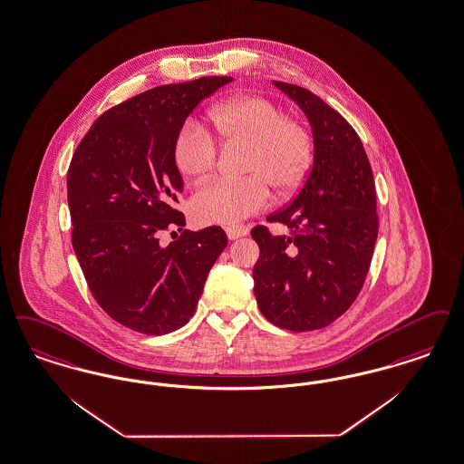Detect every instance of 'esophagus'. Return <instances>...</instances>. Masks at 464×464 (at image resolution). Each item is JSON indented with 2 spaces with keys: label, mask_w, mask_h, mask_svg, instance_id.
<instances>
[{
  "label": "esophagus",
  "mask_w": 464,
  "mask_h": 464,
  "mask_svg": "<svg viewBox=\"0 0 464 464\" xmlns=\"http://www.w3.org/2000/svg\"><path fill=\"white\" fill-rule=\"evenodd\" d=\"M226 235H227L229 240H237V238L248 235V227H245V226H229V227H226Z\"/></svg>",
  "instance_id": "1"
}]
</instances>
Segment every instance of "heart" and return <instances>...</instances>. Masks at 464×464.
<instances>
[{
    "label": "heart",
    "instance_id": "heart-1",
    "mask_svg": "<svg viewBox=\"0 0 464 464\" xmlns=\"http://www.w3.org/2000/svg\"><path fill=\"white\" fill-rule=\"evenodd\" d=\"M218 138L226 145H246L241 179H214L191 200V216L202 224H237L264 210L271 189L288 197L304 185L313 164V138L304 124L285 117L275 102L259 94H240L210 111ZM179 172L200 181L218 164L212 134L193 119L178 130L172 147Z\"/></svg>",
    "mask_w": 464,
    "mask_h": 464
}]
</instances>
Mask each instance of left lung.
Returning a JSON list of instances; mask_svg holds the SVG:
<instances>
[{
  "instance_id": "8db88e82",
  "label": "left lung",
  "mask_w": 464,
  "mask_h": 464,
  "mask_svg": "<svg viewBox=\"0 0 464 464\" xmlns=\"http://www.w3.org/2000/svg\"><path fill=\"white\" fill-rule=\"evenodd\" d=\"M307 115L314 164L297 197L267 218L288 237L256 226L260 256L254 294L267 321L290 332L332 324L359 295L378 237L376 189L368 155L353 126L319 96L275 81Z\"/></svg>"
}]
</instances>
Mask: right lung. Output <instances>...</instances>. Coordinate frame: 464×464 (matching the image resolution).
<instances>
[{
  "label": "right lung",
  "mask_w": 464,
  "mask_h": 464,
  "mask_svg": "<svg viewBox=\"0 0 464 464\" xmlns=\"http://www.w3.org/2000/svg\"><path fill=\"white\" fill-rule=\"evenodd\" d=\"M231 81L200 77L136 94L94 121L71 160L75 256L98 305L138 334L185 326L227 245L219 226L183 229L176 208L183 179L172 147L193 109ZM172 227L182 235L162 247L158 238Z\"/></svg>",
  "instance_id": "1"
}]
</instances>
